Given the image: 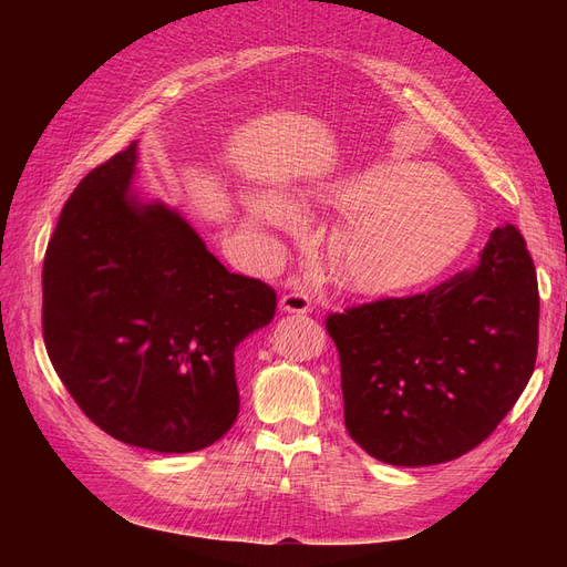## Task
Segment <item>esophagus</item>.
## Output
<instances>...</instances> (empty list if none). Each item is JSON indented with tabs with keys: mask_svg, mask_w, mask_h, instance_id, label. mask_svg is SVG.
I'll use <instances>...</instances> for the list:
<instances>
[{
	"mask_svg": "<svg viewBox=\"0 0 567 567\" xmlns=\"http://www.w3.org/2000/svg\"><path fill=\"white\" fill-rule=\"evenodd\" d=\"M281 312H288V315H307L312 312V298L305 293V290H290V293H286L279 302Z\"/></svg>",
	"mask_w": 567,
	"mask_h": 567,
	"instance_id": "1",
	"label": "esophagus"
}]
</instances>
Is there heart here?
I'll use <instances>...</instances> for the list:
<instances>
[{"mask_svg": "<svg viewBox=\"0 0 567 567\" xmlns=\"http://www.w3.org/2000/svg\"><path fill=\"white\" fill-rule=\"evenodd\" d=\"M317 205L346 213L329 236V260L357 293H406L442 277L468 250L480 215L473 198L442 167L388 158L321 184ZM244 225L271 244L274 231L300 227L296 203L271 188L241 194Z\"/></svg>", "mask_w": 567, "mask_h": 567, "instance_id": "1", "label": "heart"}]
</instances>
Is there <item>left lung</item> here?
<instances>
[{
  "mask_svg": "<svg viewBox=\"0 0 567 567\" xmlns=\"http://www.w3.org/2000/svg\"><path fill=\"white\" fill-rule=\"evenodd\" d=\"M326 331L350 437L392 466H435L487 440L535 371V262L516 227H496L473 269L331 315Z\"/></svg>",
  "mask_w": 567,
  "mask_h": 567,
  "instance_id": "1",
  "label": "left lung"
}]
</instances>
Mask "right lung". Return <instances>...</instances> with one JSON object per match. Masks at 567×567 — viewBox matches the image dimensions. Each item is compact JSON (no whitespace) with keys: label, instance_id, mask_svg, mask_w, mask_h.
<instances>
[{"label":"right lung","instance_id":"add662e5","mask_svg":"<svg viewBox=\"0 0 567 567\" xmlns=\"http://www.w3.org/2000/svg\"><path fill=\"white\" fill-rule=\"evenodd\" d=\"M136 142L63 205L42 269L47 354L111 437L161 454L210 447L238 416L234 352L277 312L163 200L134 188Z\"/></svg>","mask_w":567,"mask_h":567}]
</instances>
